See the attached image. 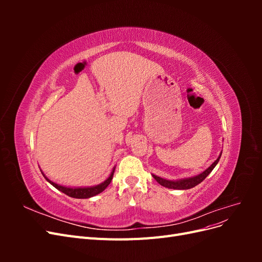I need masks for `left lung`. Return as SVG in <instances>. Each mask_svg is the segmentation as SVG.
Listing matches in <instances>:
<instances>
[{
    "mask_svg": "<svg viewBox=\"0 0 262 262\" xmlns=\"http://www.w3.org/2000/svg\"><path fill=\"white\" fill-rule=\"evenodd\" d=\"M221 155H222V152L220 153V156L216 158V161L212 163V165L210 166L209 168H207L203 172L199 173V175H196V176H193V177L182 178V179H178V180H168V179H165V178H162V177H158L156 175H152V176L154 177V179L158 182V184L162 185L163 187L168 188V189H176V190L191 189V188L195 187L196 185H199L200 182H202L205 178L208 177L209 173L217 165L220 158H221Z\"/></svg>",
    "mask_w": 262,
    "mask_h": 262,
    "instance_id": "obj_1",
    "label": "left lung"
}]
</instances>
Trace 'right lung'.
<instances>
[{"instance_id": "right-lung-1", "label": "right lung", "mask_w": 262, "mask_h": 262, "mask_svg": "<svg viewBox=\"0 0 262 262\" xmlns=\"http://www.w3.org/2000/svg\"><path fill=\"white\" fill-rule=\"evenodd\" d=\"M115 168L116 167H114L112 173H110V176L104 182H101V184L96 185V186H92V187H66V186H61V185H58V184H55V182L51 181L49 178H47L42 171H41V173L43 175V177L46 178V180L49 182V184H51L54 188H57L58 190H60L61 192L66 193L67 195H69L71 198H75V199H89V198L97 195L98 193L102 192L108 187V185L110 184V182H112V179L114 177Z\"/></svg>"}]
</instances>
